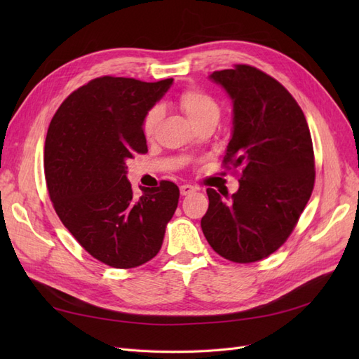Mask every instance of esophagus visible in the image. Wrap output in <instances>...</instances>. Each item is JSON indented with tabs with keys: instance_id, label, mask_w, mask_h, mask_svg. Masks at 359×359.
<instances>
[{
	"instance_id": "obj_1",
	"label": "esophagus",
	"mask_w": 359,
	"mask_h": 359,
	"mask_svg": "<svg viewBox=\"0 0 359 359\" xmlns=\"http://www.w3.org/2000/svg\"><path fill=\"white\" fill-rule=\"evenodd\" d=\"M196 190H198V189L190 186V184H184V186L180 187V193L182 194V196H187V194H191V193H194Z\"/></svg>"
}]
</instances>
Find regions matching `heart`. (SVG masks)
Here are the masks:
<instances>
[{"instance_id": "b5f03b06", "label": "heart", "mask_w": 359, "mask_h": 359, "mask_svg": "<svg viewBox=\"0 0 359 359\" xmlns=\"http://www.w3.org/2000/svg\"><path fill=\"white\" fill-rule=\"evenodd\" d=\"M180 106L193 124L203 121L206 118H219L220 107L212 97L198 88L186 90L180 95ZM161 118V107L154 106L147 112L144 118V133L153 135Z\"/></svg>"}]
</instances>
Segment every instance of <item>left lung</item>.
Masks as SVG:
<instances>
[{"label":"left lung","mask_w":359,"mask_h":359,"mask_svg":"<svg viewBox=\"0 0 359 359\" xmlns=\"http://www.w3.org/2000/svg\"><path fill=\"white\" fill-rule=\"evenodd\" d=\"M210 79L232 100V133L224 161L243 166L232 198L206 189L201 226L227 260L250 264L274 253L295 227L314 186L310 130L283 85L250 66L214 72Z\"/></svg>","instance_id":"left-lung-1"}]
</instances>
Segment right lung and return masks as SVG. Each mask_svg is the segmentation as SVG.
I'll use <instances>...</instances> for the list:
<instances>
[{"label": "right lung", "instance_id": "obj_1", "mask_svg": "<svg viewBox=\"0 0 359 359\" xmlns=\"http://www.w3.org/2000/svg\"><path fill=\"white\" fill-rule=\"evenodd\" d=\"M173 79L97 78L72 93L53 115L45 175L60 220L86 252L114 268H135L161 247L178 206L170 181L135 198L126 161L148 151L144 118Z\"/></svg>", "mask_w": 359, "mask_h": 359}]
</instances>
